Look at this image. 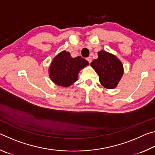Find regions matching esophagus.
<instances>
[{
	"instance_id": "34e87169",
	"label": "esophagus",
	"mask_w": 155,
	"mask_h": 155,
	"mask_svg": "<svg viewBox=\"0 0 155 155\" xmlns=\"http://www.w3.org/2000/svg\"><path fill=\"white\" fill-rule=\"evenodd\" d=\"M87 61H88V62H89V63H90H90L91 62V57H87Z\"/></svg>"
}]
</instances>
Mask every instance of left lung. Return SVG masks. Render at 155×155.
<instances>
[{"label": "left lung", "mask_w": 155, "mask_h": 155, "mask_svg": "<svg viewBox=\"0 0 155 155\" xmlns=\"http://www.w3.org/2000/svg\"><path fill=\"white\" fill-rule=\"evenodd\" d=\"M98 55L91 66L98 74L101 85L107 89L116 87L124 73L122 62L114 54L104 51H99Z\"/></svg>", "instance_id": "left-lung-1"}]
</instances>
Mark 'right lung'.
<instances>
[{"instance_id": "right-lung-1", "label": "right lung", "mask_w": 155, "mask_h": 155, "mask_svg": "<svg viewBox=\"0 0 155 155\" xmlns=\"http://www.w3.org/2000/svg\"><path fill=\"white\" fill-rule=\"evenodd\" d=\"M88 65L87 60L80 56L72 58L70 52L64 51L52 60L48 71L50 78L57 85L69 87L77 81L80 70Z\"/></svg>"}]
</instances>
